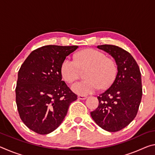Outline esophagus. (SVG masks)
Segmentation results:
<instances>
[{"label":"esophagus","mask_w":155,"mask_h":155,"mask_svg":"<svg viewBox=\"0 0 155 155\" xmlns=\"http://www.w3.org/2000/svg\"><path fill=\"white\" fill-rule=\"evenodd\" d=\"M78 98L79 100H85L87 98V96H83V95H78Z\"/></svg>","instance_id":"esophagus-1"}]
</instances>
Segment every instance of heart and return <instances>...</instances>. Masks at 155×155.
Instances as JSON below:
<instances>
[{
  "label": "heart",
  "mask_w": 155,
  "mask_h": 155,
  "mask_svg": "<svg viewBox=\"0 0 155 155\" xmlns=\"http://www.w3.org/2000/svg\"><path fill=\"white\" fill-rule=\"evenodd\" d=\"M75 60L65 58L60 67V72L65 81L71 83L78 79L79 68H89L86 72L87 80L77 82L72 85V90L80 95L94 93L101 87L106 89L111 86L117 74V65L104 52L89 48L81 51L75 56Z\"/></svg>",
  "instance_id": "b5f03b06"
}]
</instances>
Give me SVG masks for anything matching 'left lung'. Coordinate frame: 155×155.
Masks as SVG:
<instances>
[{
	"label": "left lung",
	"instance_id": "1",
	"mask_svg": "<svg viewBox=\"0 0 155 155\" xmlns=\"http://www.w3.org/2000/svg\"><path fill=\"white\" fill-rule=\"evenodd\" d=\"M114 57L117 74L108 90L98 96V106L91 116L100 127L109 132L125 128L137 114L142 96L141 72L137 62L125 50L114 45H100Z\"/></svg>",
	"mask_w": 155,
	"mask_h": 155
}]
</instances>
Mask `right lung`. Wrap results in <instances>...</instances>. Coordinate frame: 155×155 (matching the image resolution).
Segmentation results:
<instances>
[{"label": "right lung", "instance_id": "add662e5", "mask_svg": "<svg viewBox=\"0 0 155 155\" xmlns=\"http://www.w3.org/2000/svg\"><path fill=\"white\" fill-rule=\"evenodd\" d=\"M78 46H44L34 50L21 65L15 87L20 119L40 135L61 124L77 95L68 87L60 72L61 63Z\"/></svg>", "mask_w": 155, "mask_h": 155}]
</instances>
